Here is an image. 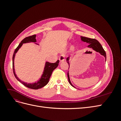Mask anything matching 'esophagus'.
I'll return each mask as SVG.
<instances>
[{
    "label": "esophagus",
    "mask_w": 121,
    "mask_h": 121,
    "mask_svg": "<svg viewBox=\"0 0 121 121\" xmlns=\"http://www.w3.org/2000/svg\"><path fill=\"white\" fill-rule=\"evenodd\" d=\"M65 56L64 54H62V55H61V56H60V57H59V60H60V63H61V62H63V61H64L65 60Z\"/></svg>",
    "instance_id": "34e87169"
}]
</instances>
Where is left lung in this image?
I'll return each instance as SVG.
<instances>
[{"label": "left lung", "mask_w": 121, "mask_h": 121, "mask_svg": "<svg viewBox=\"0 0 121 121\" xmlns=\"http://www.w3.org/2000/svg\"><path fill=\"white\" fill-rule=\"evenodd\" d=\"M81 39L82 40V41L87 42L89 44V45L88 46V47H89V48H92L93 50H95L96 52H99L101 55L104 56L105 58V60H106V58H107V56H106V53L104 50V49L103 47L101 46L100 44V43L97 40L95 39H91L90 38H87L85 37H82V36H81ZM69 57H68L67 58V63L69 65ZM68 80H69V82L70 84V85L72 86L73 87H75L74 86L72 85V84L71 82L70 79H69V72H68Z\"/></svg>", "instance_id": "left-lung-1"}]
</instances>
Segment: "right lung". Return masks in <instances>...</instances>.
Masks as SVG:
<instances>
[{"label": "right lung", "instance_id": "obj_1", "mask_svg": "<svg viewBox=\"0 0 121 121\" xmlns=\"http://www.w3.org/2000/svg\"><path fill=\"white\" fill-rule=\"evenodd\" d=\"M36 35H33L30 36H28V37H26L24 38L22 41L19 44V45L15 49L13 54V74L16 79L20 82L22 84H23L24 86L27 87L29 88L32 89H38L39 88H41L45 86L48 83L50 77L51 75L52 74V73L54 69H56L58 65L59 64V60H57L55 63H50L49 62H46L45 65L43 73V74L41 76V78L39 80L37 81V82H35L34 83H25L23 81H21L19 79V78L17 76L15 72H14V56H15L16 53L17 52L18 50L20 48V47L22 46L24 43H28V42H36Z\"/></svg>", "mask_w": 121, "mask_h": 121}]
</instances>
